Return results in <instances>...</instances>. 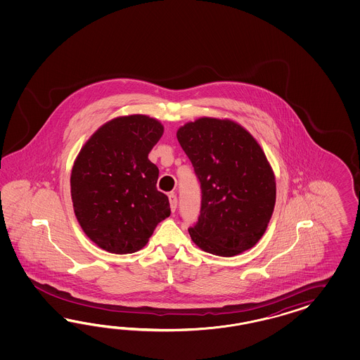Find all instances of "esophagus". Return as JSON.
<instances>
[{
	"mask_svg": "<svg viewBox=\"0 0 360 360\" xmlns=\"http://www.w3.org/2000/svg\"><path fill=\"white\" fill-rule=\"evenodd\" d=\"M169 202H170V207H172V211L174 212L175 208H176V195H175L174 193H170L169 194Z\"/></svg>",
	"mask_w": 360,
	"mask_h": 360,
	"instance_id": "esophagus-1",
	"label": "esophagus"
}]
</instances>
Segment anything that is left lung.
<instances>
[{"label":"left lung","mask_w":360,"mask_h":360,"mask_svg":"<svg viewBox=\"0 0 360 360\" xmlns=\"http://www.w3.org/2000/svg\"><path fill=\"white\" fill-rule=\"evenodd\" d=\"M176 139L202 191L200 215L188 229L193 241L226 257L252 248L276 202L274 175L260 145L236 122L210 117L187 122Z\"/></svg>","instance_id":"obj_1"}]
</instances>
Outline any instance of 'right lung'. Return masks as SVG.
Listing matches in <instances>:
<instances>
[{
    "label": "right lung",
    "mask_w": 360,
    "mask_h": 360,
    "mask_svg": "<svg viewBox=\"0 0 360 360\" xmlns=\"http://www.w3.org/2000/svg\"><path fill=\"white\" fill-rule=\"evenodd\" d=\"M164 127L143 115L109 121L88 140L71 173L77 221L89 239L112 253L141 250L170 203L157 190L158 167L148 154Z\"/></svg>",
    "instance_id": "obj_1"
}]
</instances>
